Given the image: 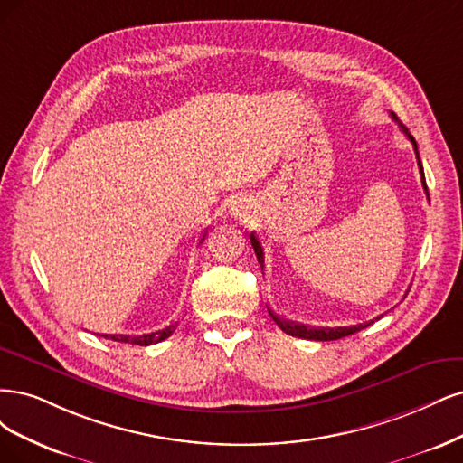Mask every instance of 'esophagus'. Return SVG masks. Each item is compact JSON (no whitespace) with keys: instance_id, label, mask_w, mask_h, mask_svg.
<instances>
[{"instance_id":"obj_1","label":"esophagus","mask_w":463,"mask_h":463,"mask_svg":"<svg viewBox=\"0 0 463 463\" xmlns=\"http://www.w3.org/2000/svg\"><path fill=\"white\" fill-rule=\"evenodd\" d=\"M232 215L236 217V219H241V221H248L250 219V203H248V200H234V203H232Z\"/></svg>"}]
</instances>
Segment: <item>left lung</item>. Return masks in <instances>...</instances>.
Masks as SVG:
<instances>
[{
  "instance_id": "left-lung-1",
  "label": "left lung",
  "mask_w": 463,
  "mask_h": 463,
  "mask_svg": "<svg viewBox=\"0 0 463 463\" xmlns=\"http://www.w3.org/2000/svg\"><path fill=\"white\" fill-rule=\"evenodd\" d=\"M391 115H392L394 121L398 123L400 130L404 132L406 137H408V140L413 144L415 157H417V167H420V173H421V184H423V188H425V194L429 196L427 183H425V175H423V165H421V159H420V152H417V142H415V138L410 134V130L398 121V117H396L394 113H391ZM250 241H251L253 251H256L258 261H260L261 269H263V265H265V260H263V258H265V256H263V248H261V242H260V238L256 236V232L250 234ZM269 316L273 317V321H275L287 335L298 336V338H307V340H338V338H345V336H348V335H354V333H357V331H362V329H365V326H369V325L373 323V321H369V323L350 325V326H335V329H331V326H307V325H302V323L287 321V319H282L280 316H277V313H275L273 309H269ZM375 319H381V317H375Z\"/></svg>"
}]
</instances>
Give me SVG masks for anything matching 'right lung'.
<instances>
[{
  "label": "right lung",
  "instance_id": "add662e5",
  "mask_svg": "<svg viewBox=\"0 0 463 463\" xmlns=\"http://www.w3.org/2000/svg\"><path fill=\"white\" fill-rule=\"evenodd\" d=\"M203 241V238H202ZM175 333V325L165 326V329L156 331V333H147V335H138V336H132V335H101L103 338H109L115 342H125V345H138V346H150V345H157V342L165 340L167 336H171Z\"/></svg>",
  "mask_w": 463,
  "mask_h": 463
}]
</instances>
